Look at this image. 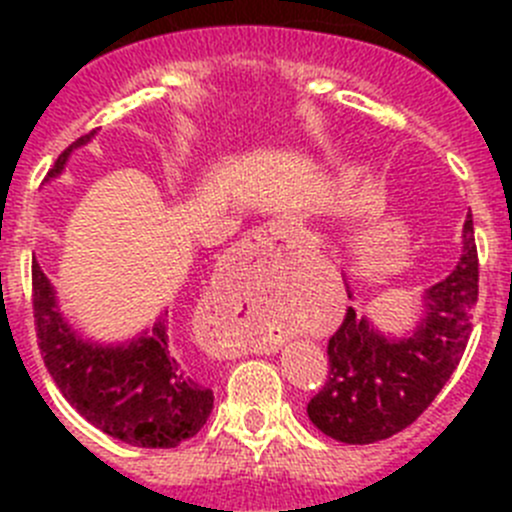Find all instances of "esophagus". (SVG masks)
I'll list each match as a JSON object with an SVG mask.
<instances>
[{
	"mask_svg": "<svg viewBox=\"0 0 512 512\" xmlns=\"http://www.w3.org/2000/svg\"><path fill=\"white\" fill-rule=\"evenodd\" d=\"M287 240V232L285 227L280 225H272V227H257V230H252L250 235H247V240L242 242V247H245L247 252H267V250H275L277 242H285Z\"/></svg>",
	"mask_w": 512,
	"mask_h": 512,
	"instance_id": "esophagus-1",
	"label": "esophagus"
}]
</instances>
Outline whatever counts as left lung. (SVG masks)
<instances>
[{
    "mask_svg": "<svg viewBox=\"0 0 512 512\" xmlns=\"http://www.w3.org/2000/svg\"><path fill=\"white\" fill-rule=\"evenodd\" d=\"M352 294V289H347ZM478 302L473 218L463 223L461 260L423 294L414 334L384 337L354 307L327 347L329 376L307 404L309 421L342 443H376L404 431L431 406L466 352Z\"/></svg>",
    "mask_w": 512,
    "mask_h": 512,
    "instance_id": "left-lung-1",
    "label": "left lung"
}]
</instances>
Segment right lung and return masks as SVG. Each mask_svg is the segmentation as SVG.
Returning a JSON list of instances; mask_svg holds the SVG:
<instances>
[{"mask_svg":"<svg viewBox=\"0 0 512 512\" xmlns=\"http://www.w3.org/2000/svg\"><path fill=\"white\" fill-rule=\"evenodd\" d=\"M96 131L71 143L46 180L64 170L74 148L86 146ZM32 302L41 356L64 399L108 436L141 448H175L193 438L213 411V389L200 384L173 354L168 309L151 332L133 342L101 347L71 329L56 304V292L32 262Z\"/></svg>","mask_w":512,"mask_h":512,"instance_id":"1","label":"right lung"}]
</instances>
